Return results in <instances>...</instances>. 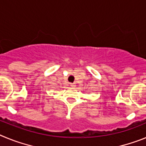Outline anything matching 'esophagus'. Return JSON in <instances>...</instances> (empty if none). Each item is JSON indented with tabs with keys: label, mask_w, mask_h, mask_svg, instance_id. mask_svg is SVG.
<instances>
[{
	"label": "esophagus",
	"mask_w": 146,
	"mask_h": 146,
	"mask_svg": "<svg viewBox=\"0 0 146 146\" xmlns=\"http://www.w3.org/2000/svg\"><path fill=\"white\" fill-rule=\"evenodd\" d=\"M70 86H72V87H74V86H75V84H74V83H71Z\"/></svg>",
	"instance_id": "obj_1"
}]
</instances>
